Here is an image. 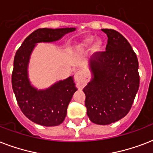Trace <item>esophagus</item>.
<instances>
[{
    "instance_id": "obj_1",
    "label": "esophagus",
    "mask_w": 153,
    "mask_h": 153,
    "mask_svg": "<svg viewBox=\"0 0 153 153\" xmlns=\"http://www.w3.org/2000/svg\"><path fill=\"white\" fill-rule=\"evenodd\" d=\"M74 79H75V81L76 82V87L79 89H81L86 85V82H87L86 73L85 72H83V71L76 72L75 73V75H74Z\"/></svg>"
}]
</instances>
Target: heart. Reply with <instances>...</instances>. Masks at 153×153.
I'll return each mask as SVG.
<instances>
[{"mask_svg": "<svg viewBox=\"0 0 153 153\" xmlns=\"http://www.w3.org/2000/svg\"><path fill=\"white\" fill-rule=\"evenodd\" d=\"M94 40H95L94 36H87V37L83 39L82 41L78 44L76 48L80 52H84V51L88 50V49H89V48L92 45V44L93 43ZM103 48H104V41H103L102 39L99 38L94 42L93 45L91 48V50H92V52L93 53H97L102 50Z\"/></svg>", "mask_w": 153, "mask_h": 153, "instance_id": "b5f03b06", "label": "heart"}]
</instances>
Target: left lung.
I'll return each instance as SVG.
<instances>
[{"mask_svg": "<svg viewBox=\"0 0 153 153\" xmlns=\"http://www.w3.org/2000/svg\"><path fill=\"white\" fill-rule=\"evenodd\" d=\"M101 30L108 36L106 51L89 61L92 79L83 91L90 120L106 125L129 112L139 88V65L132 46L121 34L113 29Z\"/></svg>", "mask_w": 153, "mask_h": 153, "instance_id": "1", "label": "left lung"}]
</instances>
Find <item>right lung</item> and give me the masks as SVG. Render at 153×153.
Listing matches in <instances>:
<instances>
[{"instance_id":"1","label":"right lung","mask_w":153,"mask_h":153,"mask_svg":"<svg viewBox=\"0 0 153 153\" xmlns=\"http://www.w3.org/2000/svg\"><path fill=\"white\" fill-rule=\"evenodd\" d=\"M75 30L76 28H39L26 37L16 51L12 73L13 89L22 112L37 125L47 127L60 125L77 88L73 76L59 80L46 89L33 87L28 74L30 56L37 43L54 42Z\"/></svg>"}]
</instances>
